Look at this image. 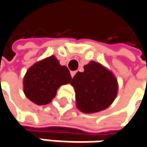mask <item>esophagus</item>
Segmentation results:
<instances>
[{
    "label": "esophagus",
    "mask_w": 147,
    "mask_h": 147,
    "mask_svg": "<svg viewBox=\"0 0 147 147\" xmlns=\"http://www.w3.org/2000/svg\"><path fill=\"white\" fill-rule=\"evenodd\" d=\"M76 71H71V76L72 78L74 77V76L76 75Z\"/></svg>",
    "instance_id": "1"
}]
</instances>
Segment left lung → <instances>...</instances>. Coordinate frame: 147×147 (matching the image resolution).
Listing matches in <instances>:
<instances>
[{
  "mask_svg": "<svg viewBox=\"0 0 147 147\" xmlns=\"http://www.w3.org/2000/svg\"><path fill=\"white\" fill-rule=\"evenodd\" d=\"M71 86L76 92V107L84 113H95L109 107L116 99V76L99 62L90 61L84 71L75 75Z\"/></svg>",
  "mask_w": 147,
  "mask_h": 147,
  "instance_id": "obj_1",
  "label": "left lung"
}]
</instances>
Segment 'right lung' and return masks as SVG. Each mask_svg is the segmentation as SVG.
Here are the masks:
<instances>
[{"instance_id": "add662e5", "label": "right lung", "mask_w": 147, "mask_h": 147, "mask_svg": "<svg viewBox=\"0 0 147 147\" xmlns=\"http://www.w3.org/2000/svg\"><path fill=\"white\" fill-rule=\"evenodd\" d=\"M71 76L65 65H60L55 56L36 62L27 70L23 79L26 96L36 105L50 103L61 86L69 84Z\"/></svg>"}]
</instances>
